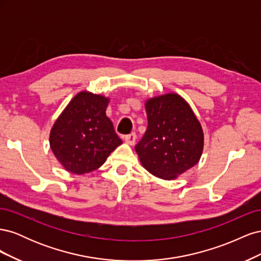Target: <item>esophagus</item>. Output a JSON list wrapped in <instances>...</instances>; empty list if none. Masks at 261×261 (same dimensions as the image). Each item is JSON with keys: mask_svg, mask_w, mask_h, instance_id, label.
<instances>
[{"mask_svg": "<svg viewBox=\"0 0 261 261\" xmlns=\"http://www.w3.org/2000/svg\"><path fill=\"white\" fill-rule=\"evenodd\" d=\"M125 141L128 145L133 146L134 144H135V141H136V134L135 133H132V134H129V135H126L125 136Z\"/></svg>", "mask_w": 261, "mask_h": 261, "instance_id": "34e87169", "label": "esophagus"}]
</instances>
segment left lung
<instances>
[{"label": "left lung", "mask_w": 261, "mask_h": 261, "mask_svg": "<svg viewBox=\"0 0 261 261\" xmlns=\"http://www.w3.org/2000/svg\"><path fill=\"white\" fill-rule=\"evenodd\" d=\"M148 127L135 150L143 167L162 179H174L198 163L203 149L199 121L176 93L145 103Z\"/></svg>", "instance_id": "obj_1"}]
</instances>
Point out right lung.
Here are the masks:
<instances>
[{"mask_svg": "<svg viewBox=\"0 0 261 261\" xmlns=\"http://www.w3.org/2000/svg\"><path fill=\"white\" fill-rule=\"evenodd\" d=\"M109 99L82 91L70 100L50 133V147L64 169L85 174L99 169L122 144L106 115Z\"/></svg>", "mask_w": 261, "mask_h": 261, "instance_id": "add662e5", "label": "right lung"}]
</instances>
